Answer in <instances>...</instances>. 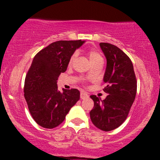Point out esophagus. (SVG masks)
I'll list each match as a JSON object with an SVG mask.
<instances>
[{
	"label": "esophagus",
	"instance_id": "obj_1",
	"mask_svg": "<svg viewBox=\"0 0 160 160\" xmlns=\"http://www.w3.org/2000/svg\"><path fill=\"white\" fill-rule=\"evenodd\" d=\"M88 97H89L88 94L87 93H85V92H81V93H80V98H81V99H87V98H88Z\"/></svg>",
	"mask_w": 160,
	"mask_h": 160
}]
</instances>
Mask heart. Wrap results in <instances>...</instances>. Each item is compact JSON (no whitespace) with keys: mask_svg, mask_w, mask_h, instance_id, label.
<instances>
[{"mask_svg":"<svg viewBox=\"0 0 160 160\" xmlns=\"http://www.w3.org/2000/svg\"><path fill=\"white\" fill-rule=\"evenodd\" d=\"M88 57H89L90 62L91 64L94 63V62H99V61H103L102 56H101L98 51H96V50L94 49L89 50V51H88ZM76 56H77V54H76V53L72 55V57H71L70 59V63L74 60V59H75Z\"/></svg>","mask_w":160,"mask_h":160,"instance_id":"b5f03b06","label":"heart"}]
</instances>
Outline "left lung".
Segmentation results:
<instances>
[{
    "label": "left lung",
    "instance_id": "1",
    "mask_svg": "<svg viewBox=\"0 0 160 160\" xmlns=\"http://www.w3.org/2000/svg\"><path fill=\"white\" fill-rule=\"evenodd\" d=\"M100 47L107 59L104 91L108 93L104 100L91 95L94 106L90 116L99 129L109 132L118 128L128 117L135 101L137 81L130 58L118 47L101 42Z\"/></svg>",
    "mask_w": 160,
    "mask_h": 160
}]
</instances>
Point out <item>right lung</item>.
Segmentation results:
<instances>
[{
    "mask_svg": "<svg viewBox=\"0 0 160 160\" xmlns=\"http://www.w3.org/2000/svg\"><path fill=\"white\" fill-rule=\"evenodd\" d=\"M84 41H57L38 52L25 80L24 96L38 125L53 128L60 125L80 99L77 89L58 90L57 80L67 70L71 56Z\"/></svg>",
    "mask_w": 160,
    "mask_h": 160,
    "instance_id": "obj_1",
    "label": "right lung"
}]
</instances>
